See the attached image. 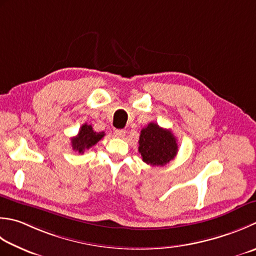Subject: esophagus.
<instances>
[{"label":"esophagus","instance_id":"obj_1","mask_svg":"<svg viewBox=\"0 0 256 256\" xmlns=\"http://www.w3.org/2000/svg\"><path fill=\"white\" fill-rule=\"evenodd\" d=\"M124 135H125V131L124 130H115L114 131V136L115 138H124Z\"/></svg>","mask_w":256,"mask_h":256}]
</instances>
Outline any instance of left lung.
Wrapping results in <instances>:
<instances>
[{
	"label": "left lung",
	"instance_id": "obj_1",
	"mask_svg": "<svg viewBox=\"0 0 256 256\" xmlns=\"http://www.w3.org/2000/svg\"><path fill=\"white\" fill-rule=\"evenodd\" d=\"M178 151L176 138L156 123L148 124L140 134L138 152L146 164L163 166L176 156Z\"/></svg>",
	"mask_w": 256,
	"mask_h": 256
}]
</instances>
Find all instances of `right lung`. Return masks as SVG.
<instances>
[{
	"instance_id": "obj_1",
	"label": "right lung",
	"mask_w": 256,
	"mask_h": 256,
	"mask_svg": "<svg viewBox=\"0 0 256 256\" xmlns=\"http://www.w3.org/2000/svg\"><path fill=\"white\" fill-rule=\"evenodd\" d=\"M104 132H95L92 125L83 124L76 136L71 138L72 148L75 152L84 153L85 150H88L90 148L94 146L104 136Z\"/></svg>"
}]
</instances>
